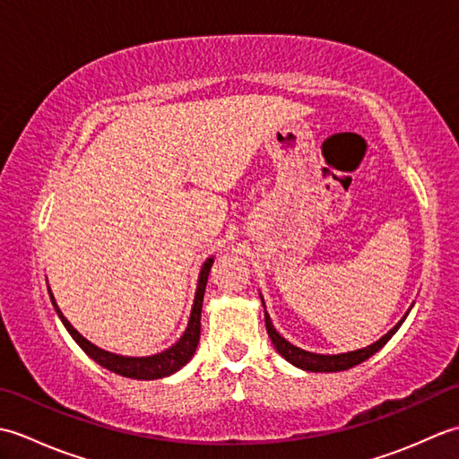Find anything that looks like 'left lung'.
Returning a JSON list of instances; mask_svg holds the SVG:
<instances>
[{
	"label": "left lung",
	"mask_w": 459,
	"mask_h": 459,
	"mask_svg": "<svg viewBox=\"0 0 459 459\" xmlns=\"http://www.w3.org/2000/svg\"><path fill=\"white\" fill-rule=\"evenodd\" d=\"M404 319H406V316L401 321H398V324L391 331H388V333L383 339H378L377 343L368 345L365 349L351 351V353H341V355H317V353H309V351H304V349L288 343V341L274 329V325H272L268 311L264 309L266 331H268V335L272 339V343H274L278 353L284 357L286 360H290L291 365H296V367L304 368V370H311V373H337V370H347L351 367L363 363V360H367L368 357H373L378 349H383L388 343V339H391L396 333L398 327L403 325Z\"/></svg>",
	"instance_id": "obj_1"
}]
</instances>
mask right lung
I'll list each match as a JSON object with an SVG mask.
<instances>
[{
    "instance_id": "obj_1",
    "label": "right lung",
    "mask_w": 459,
    "mask_h": 459,
    "mask_svg": "<svg viewBox=\"0 0 459 459\" xmlns=\"http://www.w3.org/2000/svg\"><path fill=\"white\" fill-rule=\"evenodd\" d=\"M211 266H212V258L204 262L203 268H201L197 294H195V304H193V309H191V319H189L187 329H185L183 337L173 347H169L168 351H163V353H158L153 357H120V355L108 353V351H104V349H99L96 345H92L91 341H86L79 333V331H76L71 324H68L66 317L61 314V309L56 307L53 294H51V301H53L56 314H58V317H61L68 333L73 335V339L81 345L84 353L89 355L91 359H94L96 363L102 365L104 368L112 370V373H116V375H122V377H128V378H138V380L163 378V377H169L173 373H178L181 367L187 365L191 357H193V353H195V349H197L199 337H201L203 296H204V286H207Z\"/></svg>"
}]
</instances>
